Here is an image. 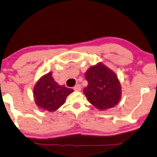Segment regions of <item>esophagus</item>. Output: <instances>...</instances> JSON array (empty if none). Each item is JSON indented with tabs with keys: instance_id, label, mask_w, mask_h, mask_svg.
I'll list each match as a JSON object with an SVG mask.
<instances>
[{
	"instance_id": "esophagus-1",
	"label": "esophagus",
	"mask_w": 157,
	"mask_h": 157,
	"mask_svg": "<svg viewBox=\"0 0 157 157\" xmlns=\"http://www.w3.org/2000/svg\"><path fill=\"white\" fill-rule=\"evenodd\" d=\"M74 90L75 91H80L81 90V86L79 84H77L74 87Z\"/></svg>"
}]
</instances>
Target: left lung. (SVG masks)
I'll return each mask as SVG.
<instances>
[{"label": "left lung", "instance_id": "8db88e82", "mask_svg": "<svg viewBox=\"0 0 157 157\" xmlns=\"http://www.w3.org/2000/svg\"><path fill=\"white\" fill-rule=\"evenodd\" d=\"M88 85L83 90L88 101L98 109L114 107L121 96V87L116 74L101 63L88 69L85 75Z\"/></svg>", "mask_w": 157, "mask_h": 157}]
</instances>
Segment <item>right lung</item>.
I'll use <instances>...</instances> for the list:
<instances>
[{
  "mask_svg": "<svg viewBox=\"0 0 157 157\" xmlns=\"http://www.w3.org/2000/svg\"><path fill=\"white\" fill-rule=\"evenodd\" d=\"M74 91L55 82L52 73L44 75L35 85L33 95L36 105L41 109L54 111L63 105L66 98Z\"/></svg>",
  "mask_w": 157,
  "mask_h": 157,
  "instance_id": "add662e5",
  "label": "right lung"
}]
</instances>
